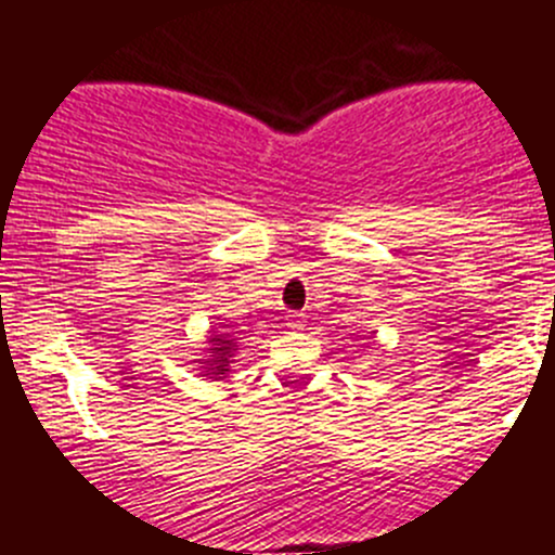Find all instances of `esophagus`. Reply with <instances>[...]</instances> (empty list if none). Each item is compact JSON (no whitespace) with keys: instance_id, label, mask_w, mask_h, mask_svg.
I'll list each match as a JSON object with an SVG mask.
<instances>
[{"instance_id":"34e87169","label":"esophagus","mask_w":555,"mask_h":555,"mask_svg":"<svg viewBox=\"0 0 555 555\" xmlns=\"http://www.w3.org/2000/svg\"><path fill=\"white\" fill-rule=\"evenodd\" d=\"M287 327L295 330V333H300V330L306 327V317H304V313H295L293 319H287Z\"/></svg>"}]
</instances>
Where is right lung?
Segmentation results:
<instances>
[{"instance_id": "add662e5", "label": "right lung", "mask_w": 555, "mask_h": 555, "mask_svg": "<svg viewBox=\"0 0 555 555\" xmlns=\"http://www.w3.org/2000/svg\"><path fill=\"white\" fill-rule=\"evenodd\" d=\"M233 346H236V344H233L231 335H215V349H211V357H215V362H206V365H211L209 371H215V365H217V371H225L228 357H231Z\"/></svg>"}]
</instances>
